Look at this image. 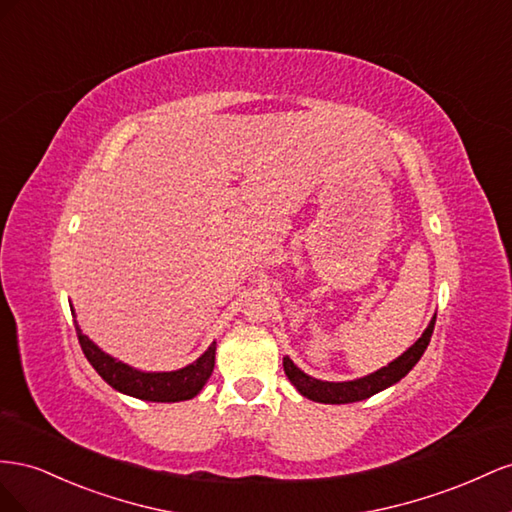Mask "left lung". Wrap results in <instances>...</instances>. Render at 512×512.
<instances>
[{"instance_id":"obj_1","label":"left lung","mask_w":512,"mask_h":512,"mask_svg":"<svg viewBox=\"0 0 512 512\" xmlns=\"http://www.w3.org/2000/svg\"><path fill=\"white\" fill-rule=\"evenodd\" d=\"M433 326H435V315L429 321L427 330L422 332V337L410 349H405L399 358L388 362V367L377 369L371 375L349 379V382H324V379H315L311 375H306L302 369H298L289 356L283 358V369H285V375L289 377V382L294 384L296 390L306 399L317 401V403H330V405L356 403L401 382V379L416 367L420 356L425 354V349L431 341Z\"/></svg>"}]
</instances>
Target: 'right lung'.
Listing matches in <instances>:
<instances>
[{
	"instance_id": "obj_1",
	"label": "right lung",
	"mask_w": 512,
	"mask_h": 512,
	"mask_svg": "<svg viewBox=\"0 0 512 512\" xmlns=\"http://www.w3.org/2000/svg\"><path fill=\"white\" fill-rule=\"evenodd\" d=\"M70 311L75 315V309ZM75 328L83 354L90 360L96 373L105 379L111 388L128 394V397L152 403L188 401L197 397L214 371L216 343H212L195 362L186 364V367L178 371H139L135 367H130V364L102 352L94 341H90V337H85L79 324H75Z\"/></svg>"
}]
</instances>
